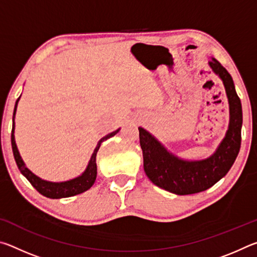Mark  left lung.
I'll return each mask as SVG.
<instances>
[{
    "instance_id": "obj_1",
    "label": "left lung",
    "mask_w": 257,
    "mask_h": 257,
    "mask_svg": "<svg viewBox=\"0 0 257 257\" xmlns=\"http://www.w3.org/2000/svg\"><path fill=\"white\" fill-rule=\"evenodd\" d=\"M212 71L223 81L229 102V127L225 136L210 158L187 161L169 152L153 135L139 127V143L144 158V171L160 188L177 195L201 193L227 175L240 150L242 110L233 80L219 61L208 62Z\"/></svg>"
}]
</instances>
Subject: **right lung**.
<instances>
[{"label": "right lung", "mask_w": 257, "mask_h": 257, "mask_svg": "<svg viewBox=\"0 0 257 257\" xmlns=\"http://www.w3.org/2000/svg\"><path fill=\"white\" fill-rule=\"evenodd\" d=\"M20 97L17 99L16 105H15V111H14V124H12V133H11V145H12V152H14V156L16 160V163L18 165V169L20 172L27 178V180L33 185V187L36 189L38 193L42 194L43 196L49 197V198H64V197H71L75 196V195L81 194L84 191L88 190L90 187L94 185L95 180H96V175H97V167H96V154L97 151L99 150V146H101L102 143L106 139L111 138L119 133L120 129H116L115 132L106 135L103 138H101L97 143L96 147L93 152L92 156H90V160L87 165L86 170L81 173V176L73 178V179L62 181V182H53V181H47L44 179H41L40 177L29 170V169L26 167L25 162L21 159L19 154L18 147H17L16 141H15V115L17 111V105H18Z\"/></svg>", "instance_id": "obj_1"}]
</instances>
